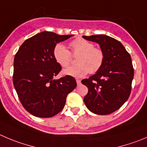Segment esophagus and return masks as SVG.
<instances>
[{
	"instance_id": "esophagus-1",
	"label": "esophagus",
	"mask_w": 147,
	"mask_h": 147,
	"mask_svg": "<svg viewBox=\"0 0 147 147\" xmlns=\"http://www.w3.org/2000/svg\"><path fill=\"white\" fill-rule=\"evenodd\" d=\"M76 83H77V85H80L81 84V80H80V79H76Z\"/></svg>"
}]
</instances>
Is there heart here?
Masks as SVG:
<instances>
[{"label":"heart","instance_id":"b5f03b06","mask_svg":"<svg viewBox=\"0 0 147 147\" xmlns=\"http://www.w3.org/2000/svg\"><path fill=\"white\" fill-rule=\"evenodd\" d=\"M71 53L78 56L77 65L71 66L63 71V74L76 78H82L88 73L95 74L100 70L105 61V53L102 49L84 38H77L70 43ZM53 57L57 63L63 68L68 66L72 60L71 52L62 43L55 45L53 48Z\"/></svg>","mask_w":147,"mask_h":147}]
</instances>
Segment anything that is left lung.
<instances>
[{
	"instance_id": "1",
	"label": "left lung",
	"mask_w": 147,
	"mask_h": 147,
	"mask_svg": "<svg viewBox=\"0 0 147 147\" xmlns=\"http://www.w3.org/2000/svg\"><path fill=\"white\" fill-rule=\"evenodd\" d=\"M100 45L105 53L103 65L95 74L82 81L88 87L84 98L86 107L97 115L116 111L126 102L134 75L130 54L115 39L105 34L83 36Z\"/></svg>"
}]
</instances>
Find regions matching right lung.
<instances>
[{
	"instance_id": "right-lung-1",
	"label": "right lung",
	"mask_w": 147,
	"mask_h": 147,
	"mask_svg": "<svg viewBox=\"0 0 147 147\" xmlns=\"http://www.w3.org/2000/svg\"><path fill=\"white\" fill-rule=\"evenodd\" d=\"M72 36L42 32L25 40L15 55L13 86L23 107L34 116L50 118L58 114L67 95L76 88L72 76L55 79L61 66L53 53L55 45Z\"/></svg>"
}]
</instances>
